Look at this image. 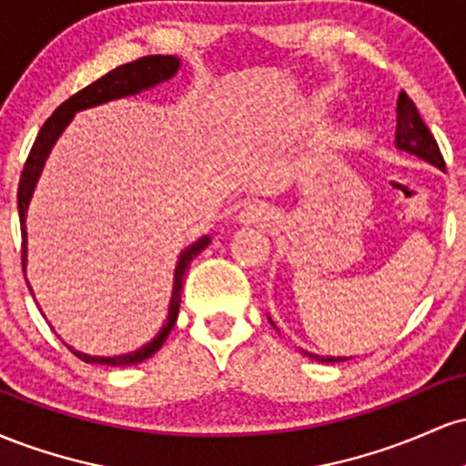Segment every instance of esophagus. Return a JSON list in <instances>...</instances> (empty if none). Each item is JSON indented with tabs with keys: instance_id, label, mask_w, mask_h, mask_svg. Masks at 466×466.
<instances>
[{
	"instance_id": "esophagus-1",
	"label": "esophagus",
	"mask_w": 466,
	"mask_h": 466,
	"mask_svg": "<svg viewBox=\"0 0 466 466\" xmlns=\"http://www.w3.org/2000/svg\"><path fill=\"white\" fill-rule=\"evenodd\" d=\"M238 221L245 223V226L265 228L274 221V212H271L267 206H263V203H249V206H245L243 210H240Z\"/></svg>"
}]
</instances>
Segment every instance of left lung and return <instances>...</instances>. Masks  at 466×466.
<instances>
[{"mask_svg":"<svg viewBox=\"0 0 466 466\" xmlns=\"http://www.w3.org/2000/svg\"><path fill=\"white\" fill-rule=\"evenodd\" d=\"M397 147L400 151L419 155V157L438 166V168H445V159H442L436 137L427 129L419 109H416V105L411 103V98L405 92H400L397 100ZM307 355L313 357V360H319L311 352H307ZM322 361H344V357H337V360L335 357H326V360L322 357Z\"/></svg>","mask_w":466,"mask_h":466,"instance_id":"left-lung-1","label":"left lung"}]
</instances>
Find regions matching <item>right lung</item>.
Returning a JSON list of instances; mask_svg holds the SVG:
<instances>
[{"label": "right lung", "instance_id": "right-lung-1", "mask_svg": "<svg viewBox=\"0 0 466 466\" xmlns=\"http://www.w3.org/2000/svg\"><path fill=\"white\" fill-rule=\"evenodd\" d=\"M177 69H179V58L175 56H162V55L142 56L137 58V61L127 63V66L111 69V72H106L105 76L94 80L92 85H87L85 89H80V92L69 96L66 103L58 105L55 114L44 122L39 136H36L35 144H32L28 159H25L24 164V170H21L19 190H17V208H19V221H21V267H24V269H25V249H28L25 248V243H28V238H25V210H28L32 190H35V184L36 179H39L41 168H44L46 157L50 155L52 144L56 142V137L61 136L63 129H66L67 122L72 120L74 114L80 109H87V106H96L100 103H106V100L142 92V89H148L153 87V85L162 83V80H168L170 76H175ZM208 243H210V238L203 237L179 256L177 269H175V285H173V298H170L168 319H166L164 329L159 330V335L155 337L151 344L142 346L140 350L129 352V355H117V357H92V355H85V352L72 350L74 355L87 363H100V366H131V363H140L144 360H148L151 355H155V352L162 349L166 337H168L170 330H173L175 322H177L181 285H184L186 267L190 265V260L195 258L197 254H201V249L208 248Z\"/></svg>", "mask_w": 466, "mask_h": 466}]
</instances>
